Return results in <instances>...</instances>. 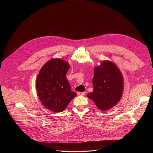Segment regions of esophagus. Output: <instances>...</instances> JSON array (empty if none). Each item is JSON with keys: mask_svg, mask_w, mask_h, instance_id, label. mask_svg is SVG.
Instances as JSON below:
<instances>
[{"mask_svg": "<svg viewBox=\"0 0 153 153\" xmlns=\"http://www.w3.org/2000/svg\"><path fill=\"white\" fill-rule=\"evenodd\" d=\"M86 94L85 92H78L77 94L79 96H85Z\"/></svg>", "mask_w": 153, "mask_h": 153, "instance_id": "esophagus-1", "label": "esophagus"}]
</instances>
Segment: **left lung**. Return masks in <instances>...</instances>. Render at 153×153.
Masks as SVG:
<instances>
[{"instance_id":"8db88e82","label":"left lung","mask_w":153,"mask_h":153,"mask_svg":"<svg viewBox=\"0 0 153 153\" xmlns=\"http://www.w3.org/2000/svg\"><path fill=\"white\" fill-rule=\"evenodd\" d=\"M93 78V91L87 94L98 109L106 111L116 105L123 92V79L117 65L111 61L103 60L94 67Z\"/></svg>"}]
</instances>
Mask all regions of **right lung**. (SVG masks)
Wrapping results in <instances>:
<instances>
[{"label": "right lung", "instance_id": "obj_1", "mask_svg": "<svg viewBox=\"0 0 153 153\" xmlns=\"http://www.w3.org/2000/svg\"><path fill=\"white\" fill-rule=\"evenodd\" d=\"M70 67L63 59H52L45 63L37 76L36 86L39 98L51 111H63L77 96L65 77Z\"/></svg>", "mask_w": 153, "mask_h": 153}]
</instances>
